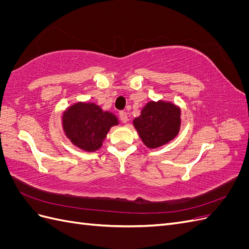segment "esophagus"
<instances>
[{"mask_svg":"<svg viewBox=\"0 0 249 249\" xmlns=\"http://www.w3.org/2000/svg\"><path fill=\"white\" fill-rule=\"evenodd\" d=\"M119 118L124 124H126L127 120H129V118H127V113L125 111H120L119 112Z\"/></svg>","mask_w":249,"mask_h":249,"instance_id":"obj_1","label":"esophagus"}]
</instances>
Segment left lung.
Instances as JSON below:
<instances>
[{"instance_id": "8db88e82", "label": "left lung", "mask_w": 249, "mask_h": 249, "mask_svg": "<svg viewBox=\"0 0 249 249\" xmlns=\"http://www.w3.org/2000/svg\"><path fill=\"white\" fill-rule=\"evenodd\" d=\"M134 126L147 147H159L178 134L180 110L163 101L149 102L142 109L141 115L134 119Z\"/></svg>"}]
</instances>
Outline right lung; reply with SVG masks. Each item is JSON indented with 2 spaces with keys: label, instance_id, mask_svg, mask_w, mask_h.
<instances>
[{
  "label": "right lung",
  "instance_id": "right-lung-1",
  "mask_svg": "<svg viewBox=\"0 0 249 249\" xmlns=\"http://www.w3.org/2000/svg\"><path fill=\"white\" fill-rule=\"evenodd\" d=\"M116 124V116L92 103H77L63 114V130L67 138L86 152L99 149L110 127Z\"/></svg>",
  "mask_w": 249,
  "mask_h": 249
}]
</instances>
